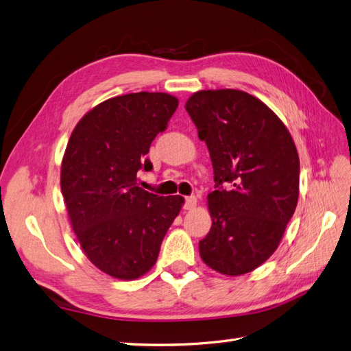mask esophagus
<instances>
[{
	"label": "esophagus",
	"mask_w": 351,
	"mask_h": 351,
	"mask_svg": "<svg viewBox=\"0 0 351 351\" xmlns=\"http://www.w3.org/2000/svg\"><path fill=\"white\" fill-rule=\"evenodd\" d=\"M196 202H197L196 196H187V197H184L183 208L184 209H193L196 206Z\"/></svg>",
	"instance_id": "esophagus-1"
}]
</instances>
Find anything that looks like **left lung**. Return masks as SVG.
Instances as JSON below:
<instances>
[{
    "label": "left lung",
    "instance_id": "left-lung-1",
    "mask_svg": "<svg viewBox=\"0 0 351 351\" xmlns=\"http://www.w3.org/2000/svg\"><path fill=\"white\" fill-rule=\"evenodd\" d=\"M186 111L208 146L212 227L200 258L230 277L256 269L277 250L299 199L300 162L291 134L267 105L234 90H200Z\"/></svg>",
    "mask_w": 351,
    "mask_h": 351
}]
</instances>
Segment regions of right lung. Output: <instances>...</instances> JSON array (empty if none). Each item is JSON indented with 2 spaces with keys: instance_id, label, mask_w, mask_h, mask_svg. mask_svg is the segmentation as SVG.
I'll return each mask as SVG.
<instances>
[{
  "instance_id": "obj_1",
  "label": "right lung",
  "mask_w": 351,
  "mask_h": 351,
  "mask_svg": "<svg viewBox=\"0 0 351 351\" xmlns=\"http://www.w3.org/2000/svg\"><path fill=\"white\" fill-rule=\"evenodd\" d=\"M178 107L168 93H129L89 111L74 127L61 164V192L71 227L102 272L134 280L149 271L182 196H158L137 186L146 158Z\"/></svg>"
}]
</instances>
